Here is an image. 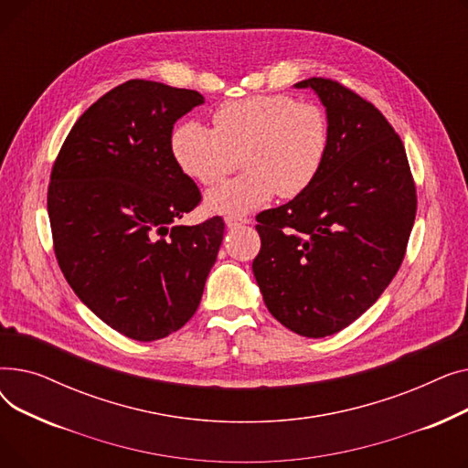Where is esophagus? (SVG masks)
I'll return each mask as SVG.
<instances>
[{"label":"esophagus","mask_w":468,"mask_h":468,"mask_svg":"<svg viewBox=\"0 0 468 468\" xmlns=\"http://www.w3.org/2000/svg\"><path fill=\"white\" fill-rule=\"evenodd\" d=\"M244 224H250V219H247V218H237V216H228V218H226V226H228L229 229L239 228V226H244Z\"/></svg>","instance_id":"esophagus-1"}]
</instances>
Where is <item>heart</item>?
<instances>
[{
  "label": "heart",
  "instance_id": "1",
  "mask_svg": "<svg viewBox=\"0 0 468 468\" xmlns=\"http://www.w3.org/2000/svg\"><path fill=\"white\" fill-rule=\"evenodd\" d=\"M214 129L184 121L172 133L170 150L178 166L199 184L212 186L237 166L244 172L205 197V207L221 216H242L279 193L292 199L321 172L330 147L326 112L288 94H254L221 104Z\"/></svg>",
  "mask_w": 468,
  "mask_h": 468
}]
</instances>
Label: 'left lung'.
Wrapping results in <instances>:
<instances>
[{"label":"left lung","mask_w":468,"mask_h":468,"mask_svg":"<svg viewBox=\"0 0 468 468\" xmlns=\"http://www.w3.org/2000/svg\"><path fill=\"white\" fill-rule=\"evenodd\" d=\"M326 108L330 147L316 180L256 216L252 271L277 321L326 337L370 309L404 260L417 195L400 136L385 115L337 81L311 78Z\"/></svg>","instance_id":"obj_1"}]
</instances>
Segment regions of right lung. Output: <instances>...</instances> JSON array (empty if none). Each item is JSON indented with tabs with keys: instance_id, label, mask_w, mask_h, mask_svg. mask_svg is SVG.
<instances>
[{
	"instance_id": "1",
	"label": "right lung",
	"mask_w": 468,
	"mask_h": 468,
	"mask_svg": "<svg viewBox=\"0 0 468 468\" xmlns=\"http://www.w3.org/2000/svg\"><path fill=\"white\" fill-rule=\"evenodd\" d=\"M203 94L131 80L76 121L47 193L53 247L71 290L136 341L180 330L201 303L226 224L176 221L201 191L170 150L175 122Z\"/></svg>"
}]
</instances>
